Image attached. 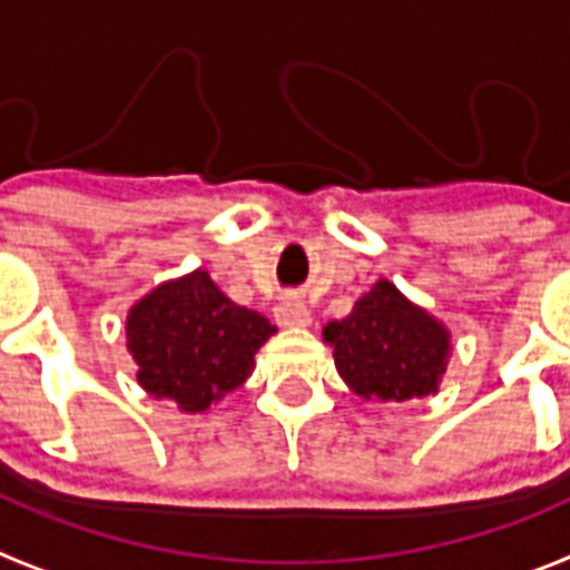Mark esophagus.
I'll list each match as a JSON object with an SVG mask.
<instances>
[{"mask_svg": "<svg viewBox=\"0 0 570 570\" xmlns=\"http://www.w3.org/2000/svg\"><path fill=\"white\" fill-rule=\"evenodd\" d=\"M274 317H276V323L285 328H299V326H308V323H312V312H308V305H305L303 299L294 294L282 296L274 308Z\"/></svg>", "mask_w": 570, "mask_h": 570, "instance_id": "1", "label": "esophagus"}]
</instances>
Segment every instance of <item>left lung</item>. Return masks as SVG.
<instances>
[{"label":"left lung","instance_id":"left-lung-1","mask_svg":"<svg viewBox=\"0 0 570 570\" xmlns=\"http://www.w3.org/2000/svg\"><path fill=\"white\" fill-rule=\"evenodd\" d=\"M341 379L366 402H407L436 393L451 335L436 317L379 279L343 320L323 328Z\"/></svg>","mask_w":570,"mask_h":570}]
</instances>
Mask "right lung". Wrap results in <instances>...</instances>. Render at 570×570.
I'll return each instance as SVG.
<instances>
[{"label": "right lung", "instance_id": "right-lung-1", "mask_svg": "<svg viewBox=\"0 0 570 570\" xmlns=\"http://www.w3.org/2000/svg\"><path fill=\"white\" fill-rule=\"evenodd\" d=\"M136 381L154 399L204 413L253 373V355L276 326L233 303L206 271L163 282L127 312Z\"/></svg>", "mask_w": 570, "mask_h": 570}]
</instances>
